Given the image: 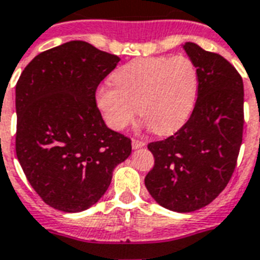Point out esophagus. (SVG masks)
Returning a JSON list of instances; mask_svg holds the SVG:
<instances>
[{
  "mask_svg": "<svg viewBox=\"0 0 260 260\" xmlns=\"http://www.w3.org/2000/svg\"><path fill=\"white\" fill-rule=\"evenodd\" d=\"M132 145H133V149H140V148H144L145 145H146V142L141 140H133Z\"/></svg>",
  "mask_w": 260,
  "mask_h": 260,
  "instance_id": "esophagus-1",
  "label": "esophagus"
}]
</instances>
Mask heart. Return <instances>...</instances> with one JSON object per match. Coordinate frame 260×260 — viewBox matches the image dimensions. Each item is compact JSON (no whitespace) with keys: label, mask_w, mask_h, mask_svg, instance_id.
I'll list each match as a JSON object with an SVG mask.
<instances>
[{"label":"heart","mask_w":260,"mask_h":260,"mask_svg":"<svg viewBox=\"0 0 260 260\" xmlns=\"http://www.w3.org/2000/svg\"><path fill=\"white\" fill-rule=\"evenodd\" d=\"M115 86L96 89V106L103 119L122 132L141 118L156 134H171L186 123L198 96V70L183 55L138 58L112 74Z\"/></svg>","instance_id":"heart-1"}]
</instances>
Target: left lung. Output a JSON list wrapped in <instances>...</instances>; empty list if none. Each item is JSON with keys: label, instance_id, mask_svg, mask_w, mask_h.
Returning <instances> with one entry per match:
<instances>
[{"label": "left lung", "instance_id": "left-lung-1", "mask_svg": "<svg viewBox=\"0 0 260 260\" xmlns=\"http://www.w3.org/2000/svg\"><path fill=\"white\" fill-rule=\"evenodd\" d=\"M183 48L198 70V98L174 136L148 145L154 167L145 186L162 207L188 213L214 201L232 178L243 140L244 86L224 57L191 42Z\"/></svg>", "mask_w": 260, "mask_h": 260}]
</instances>
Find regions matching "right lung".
<instances>
[{
	"label": "right lung",
	"instance_id": "obj_1",
	"mask_svg": "<svg viewBox=\"0 0 260 260\" xmlns=\"http://www.w3.org/2000/svg\"><path fill=\"white\" fill-rule=\"evenodd\" d=\"M119 61L72 40L36 55L16 84V154L32 188L57 210L94 205L132 153L130 138L106 126L94 99Z\"/></svg>",
	"mask_w": 260,
	"mask_h": 260
}]
</instances>
